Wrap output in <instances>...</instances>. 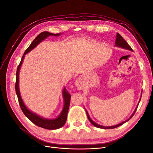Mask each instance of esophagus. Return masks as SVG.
Wrapping results in <instances>:
<instances>
[{"label":"esophagus","mask_w":153,"mask_h":153,"mask_svg":"<svg viewBox=\"0 0 153 153\" xmlns=\"http://www.w3.org/2000/svg\"><path fill=\"white\" fill-rule=\"evenodd\" d=\"M75 84L76 85V87H78V89H82L83 88V86H82V83L80 82V79H77L76 80V82H75Z\"/></svg>","instance_id":"esophagus-1"}]
</instances>
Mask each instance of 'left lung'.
Returning <instances> with one entry per match:
<instances>
[{"label":"left lung","instance_id":"8db88e82","mask_svg":"<svg viewBox=\"0 0 153 153\" xmlns=\"http://www.w3.org/2000/svg\"><path fill=\"white\" fill-rule=\"evenodd\" d=\"M115 46H117V47H121V48H125V49H127V50H129L133 51V50H132V48H131L130 46H129V45L128 44V43L126 42V41H125V40L123 39V37H122L121 35H120L119 33H117V34L116 39H115ZM137 108H136L135 110L134 111V112H133V114H132L131 116L130 117H129L128 119H127L126 121H125L124 122H123V123H120V124H119L115 125V126H107V127H106V126H101V125H100V124H96V123H94V122L93 121H92V120L90 118L89 114H88V112H87V110H86V113H87V117H88V119H89V121L91 123V124H92V125H94V126H96V127H97V128H100L105 129H114V128H117V127H119V126H121V125H122L123 124H124V123H126V122H127L128 121H129V120L133 116V115L135 114V112H136Z\"/></svg>","mask_w":153,"mask_h":153}]
</instances>
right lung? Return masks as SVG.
<instances>
[{
    "mask_svg": "<svg viewBox=\"0 0 153 153\" xmlns=\"http://www.w3.org/2000/svg\"><path fill=\"white\" fill-rule=\"evenodd\" d=\"M60 35V34H52L48 32L47 31H45L40 33L36 38L32 41L31 44L30 45L29 47L27 48V50L25 51V52L23 55L22 57L21 61L17 68V71H16V83H15V91L18 97V103L20 104V108L22 110V112H24L25 116L28 118L31 122L35 124L37 126H38L41 128H45L47 129H59L60 128L62 127L64 124L66 122L67 119V115H68V112L69 107V104H70V99H71V95L68 92L66 89L64 87L63 90V97H64V108L62 111L61 115L59 116L54 119H46L44 118L41 117L38 115H36L35 114L32 113L29 110H28L25 105H24V102H23V100H22V98L20 96V93L19 91V87H18V84H19V71H20V68L21 67V65L23 62V60L24 59L25 55L29 52L31 50L34 48L37 45H38L41 41L44 40L45 38H47L49 36H57Z\"/></svg>",
    "mask_w": 153,
    "mask_h": 153,
    "instance_id": "1",
    "label": "right lung"
}]
</instances>
